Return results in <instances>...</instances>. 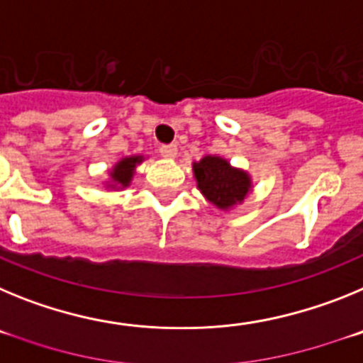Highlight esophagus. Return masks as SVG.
I'll list each match as a JSON object with an SVG mask.
<instances>
[{
	"label": "esophagus",
	"mask_w": 363,
	"mask_h": 363,
	"mask_svg": "<svg viewBox=\"0 0 363 363\" xmlns=\"http://www.w3.org/2000/svg\"><path fill=\"white\" fill-rule=\"evenodd\" d=\"M160 154H162L163 158H176L178 149H176V145H162L160 147Z\"/></svg>",
	"instance_id": "34e87169"
}]
</instances>
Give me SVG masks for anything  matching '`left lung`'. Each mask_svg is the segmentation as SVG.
I'll return each mask as SVG.
<instances>
[{
	"mask_svg": "<svg viewBox=\"0 0 363 363\" xmlns=\"http://www.w3.org/2000/svg\"><path fill=\"white\" fill-rule=\"evenodd\" d=\"M198 189L203 196L220 209H229L242 203L247 192L251 191V178L240 169H234L220 156H205L194 163Z\"/></svg>",
	"mask_w": 363,
	"mask_h": 363,
	"instance_id": "obj_1",
	"label": "left lung"
}]
</instances>
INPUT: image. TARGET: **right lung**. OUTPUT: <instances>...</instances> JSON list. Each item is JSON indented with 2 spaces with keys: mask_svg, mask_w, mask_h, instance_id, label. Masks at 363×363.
<instances>
[{
  "mask_svg": "<svg viewBox=\"0 0 363 363\" xmlns=\"http://www.w3.org/2000/svg\"><path fill=\"white\" fill-rule=\"evenodd\" d=\"M142 162V156H130V158H123L121 162H118L111 172V187H127L133 179L134 169H136L138 163Z\"/></svg>",
  "mask_w": 363,
  "mask_h": 363,
  "instance_id": "1",
  "label": "right lung"
}]
</instances>
